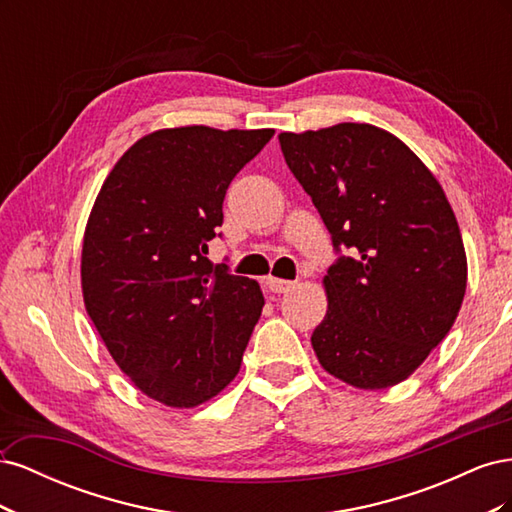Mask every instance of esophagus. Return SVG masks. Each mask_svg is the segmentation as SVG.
<instances>
[{
	"mask_svg": "<svg viewBox=\"0 0 512 512\" xmlns=\"http://www.w3.org/2000/svg\"><path fill=\"white\" fill-rule=\"evenodd\" d=\"M267 288L275 294H284V292H290L294 288V282L277 280V277H267Z\"/></svg>",
	"mask_w": 512,
	"mask_h": 512,
	"instance_id": "1",
	"label": "esophagus"
}]
</instances>
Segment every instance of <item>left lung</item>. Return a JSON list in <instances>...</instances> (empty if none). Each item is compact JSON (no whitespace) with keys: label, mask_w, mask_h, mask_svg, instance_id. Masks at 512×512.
Returning <instances> with one entry per match:
<instances>
[{"label":"left lung","mask_w":512,"mask_h":512,"mask_svg":"<svg viewBox=\"0 0 512 512\" xmlns=\"http://www.w3.org/2000/svg\"><path fill=\"white\" fill-rule=\"evenodd\" d=\"M280 145L337 254L312 335L320 365L356 389L406 380L466 294V250L444 190L397 136L369 123L282 132Z\"/></svg>","instance_id":"obj_1"}]
</instances>
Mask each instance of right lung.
I'll return each mask as SVG.
<instances>
[{"label": "right lung", "instance_id": "1", "mask_svg": "<svg viewBox=\"0 0 512 512\" xmlns=\"http://www.w3.org/2000/svg\"><path fill=\"white\" fill-rule=\"evenodd\" d=\"M273 130H158L106 177L85 228L81 282L108 352L147 397L192 408L239 374L265 297L211 265L224 196Z\"/></svg>", "mask_w": 512, "mask_h": 512}]
</instances>
